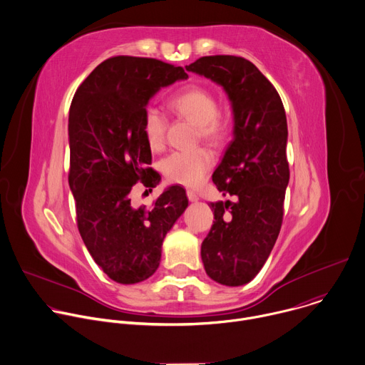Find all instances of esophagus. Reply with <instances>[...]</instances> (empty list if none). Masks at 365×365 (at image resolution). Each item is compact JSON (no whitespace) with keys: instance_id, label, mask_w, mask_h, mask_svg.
I'll return each instance as SVG.
<instances>
[{"instance_id":"1","label":"esophagus","mask_w":365,"mask_h":365,"mask_svg":"<svg viewBox=\"0 0 365 365\" xmlns=\"http://www.w3.org/2000/svg\"><path fill=\"white\" fill-rule=\"evenodd\" d=\"M186 195H187V199H189L190 202H196V200L199 199V195H197L195 190H192V189H187V190H186Z\"/></svg>"}]
</instances>
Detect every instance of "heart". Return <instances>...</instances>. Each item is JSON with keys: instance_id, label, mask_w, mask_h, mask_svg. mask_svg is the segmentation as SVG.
<instances>
[{"instance_id": "b5f03b06", "label": "heart", "mask_w": 365, "mask_h": 365, "mask_svg": "<svg viewBox=\"0 0 365 365\" xmlns=\"http://www.w3.org/2000/svg\"><path fill=\"white\" fill-rule=\"evenodd\" d=\"M170 110L193 123L196 137L212 145H221L230 134V118L218 110L220 102L214 91L202 85H190L169 99ZM168 117L165 113L147 106L143 111L141 133L151 150H160L166 143ZM215 162L214 153L207 147H196L189 151H173L162 160L163 175L173 183L196 187L210 173Z\"/></svg>"}]
</instances>
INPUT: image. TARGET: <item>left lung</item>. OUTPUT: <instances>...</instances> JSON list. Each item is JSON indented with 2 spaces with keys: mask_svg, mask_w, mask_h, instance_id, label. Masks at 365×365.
<instances>
[{
  "mask_svg": "<svg viewBox=\"0 0 365 365\" xmlns=\"http://www.w3.org/2000/svg\"><path fill=\"white\" fill-rule=\"evenodd\" d=\"M224 86L234 111V140L212 180L234 202H211L214 225L200 247L206 274L241 286L262 270L279 237L290 178L287 120L273 83L250 61L203 56L186 66Z\"/></svg>",
  "mask_w": 365,
  "mask_h": 365,
  "instance_id": "left-lung-1",
  "label": "left lung"
}]
</instances>
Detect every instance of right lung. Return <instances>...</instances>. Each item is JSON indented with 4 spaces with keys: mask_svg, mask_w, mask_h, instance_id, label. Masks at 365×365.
Returning <instances> with one entry per match:
<instances>
[{
    "mask_svg": "<svg viewBox=\"0 0 365 365\" xmlns=\"http://www.w3.org/2000/svg\"><path fill=\"white\" fill-rule=\"evenodd\" d=\"M182 66L153 58L113 56L79 85L69 110V186L76 225L110 279L140 283L160 264L162 244L187 206L185 189L172 186L153 207H133L130 192L159 183L148 168L151 151L141 133L143 111L162 86L186 79Z\"/></svg>",
    "mask_w": 365,
    "mask_h": 365,
    "instance_id": "1",
    "label": "right lung"
}]
</instances>
